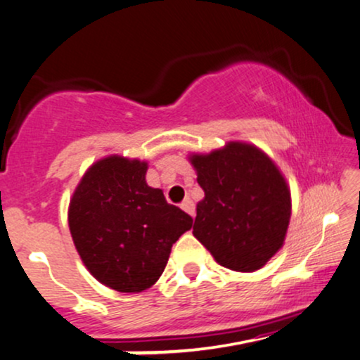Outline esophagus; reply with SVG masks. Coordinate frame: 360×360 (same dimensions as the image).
Wrapping results in <instances>:
<instances>
[{"label":"esophagus","mask_w":360,"mask_h":360,"mask_svg":"<svg viewBox=\"0 0 360 360\" xmlns=\"http://www.w3.org/2000/svg\"><path fill=\"white\" fill-rule=\"evenodd\" d=\"M181 207H183V210L186 211V213H188L189 216H193L194 218V214H196V206H194V202L191 201V199H184L183 201V205H181Z\"/></svg>","instance_id":"obj_1"}]
</instances>
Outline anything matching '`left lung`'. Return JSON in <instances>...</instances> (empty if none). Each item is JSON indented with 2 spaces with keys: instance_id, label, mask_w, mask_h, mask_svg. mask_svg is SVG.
<instances>
[{
  "instance_id": "obj_1",
  "label": "left lung",
  "mask_w": 360,
  "mask_h": 360,
  "mask_svg": "<svg viewBox=\"0 0 360 360\" xmlns=\"http://www.w3.org/2000/svg\"><path fill=\"white\" fill-rule=\"evenodd\" d=\"M205 198L193 235L229 270L257 271L285 243L292 216L287 179L270 155L229 141L207 154H189Z\"/></svg>"
}]
</instances>
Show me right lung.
Masks as SVG:
<instances>
[{
    "label": "right lung",
    "mask_w": 360,
    "mask_h": 360,
    "mask_svg": "<svg viewBox=\"0 0 360 360\" xmlns=\"http://www.w3.org/2000/svg\"><path fill=\"white\" fill-rule=\"evenodd\" d=\"M147 162L124 155L98 159L82 176L68 205V226L82 262L115 292L150 288L172 245L193 218L167 205L162 189L146 183Z\"/></svg>",
    "instance_id": "1"
}]
</instances>
